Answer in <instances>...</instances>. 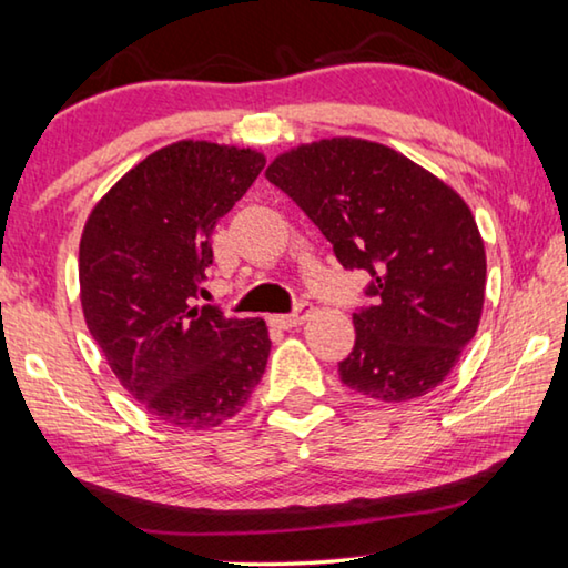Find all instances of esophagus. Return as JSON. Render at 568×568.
Masks as SVG:
<instances>
[{
  "instance_id": "34e87169",
  "label": "esophagus",
  "mask_w": 568,
  "mask_h": 568,
  "mask_svg": "<svg viewBox=\"0 0 568 568\" xmlns=\"http://www.w3.org/2000/svg\"><path fill=\"white\" fill-rule=\"evenodd\" d=\"M310 317H312V304L302 302L292 314H276V317H272V322L282 329H292V327L304 325V322H307Z\"/></svg>"
}]
</instances>
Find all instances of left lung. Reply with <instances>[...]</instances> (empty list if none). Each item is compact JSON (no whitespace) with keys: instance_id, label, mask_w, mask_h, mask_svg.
I'll return each mask as SVG.
<instances>
[{"instance_id":"8db88e82","label":"left lung","mask_w":568,"mask_h":568,"mask_svg":"<svg viewBox=\"0 0 568 568\" xmlns=\"http://www.w3.org/2000/svg\"><path fill=\"white\" fill-rule=\"evenodd\" d=\"M266 180L307 213L345 268L371 274L339 381L383 404L447 378L485 304V243L465 200L386 144L320 139L278 154Z\"/></svg>"}]
</instances>
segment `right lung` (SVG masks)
<instances>
[{"label":"right lung","mask_w":568,"mask_h":568,"mask_svg":"<svg viewBox=\"0 0 568 568\" xmlns=\"http://www.w3.org/2000/svg\"><path fill=\"white\" fill-rule=\"evenodd\" d=\"M266 156L182 139L129 170L83 225L81 307L121 386L154 418L203 432L248 404L266 371L261 317L200 307L211 235Z\"/></svg>","instance_id":"obj_1"}]
</instances>
